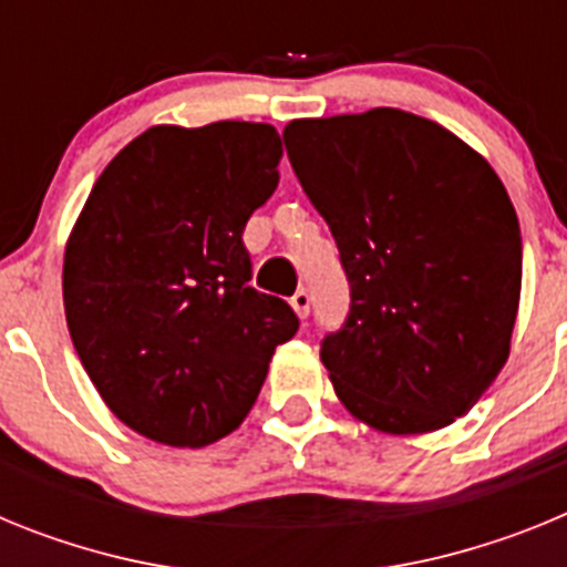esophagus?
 Wrapping results in <instances>:
<instances>
[{"label": "esophagus", "instance_id": "34e87169", "mask_svg": "<svg viewBox=\"0 0 567 567\" xmlns=\"http://www.w3.org/2000/svg\"><path fill=\"white\" fill-rule=\"evenodd\" d=\"M289 303H292V309H295V312H298V318H307V315H309V303H312V298H309L307 289H298V292L292 295V300H289Z\"/></svg>", "mask_w": 567, "mask_h": 567}]
</instances>
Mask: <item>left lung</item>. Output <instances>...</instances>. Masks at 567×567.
<instances>
[{"instance_id":"obj_1","label":"left lung","mask_w":567,"mask_h":567,"mask_svg":"<svg viewBox=\"0 0 567 567\" xmlns=\"http://www.w3.org/2000/svg\"><path fill=\"white\" fill-rule=\"evenodd\" d=\"M284 142L352 289L320 343L334 394L385 434L452 425L511 352L523 238L503 182L457 135L394 107L298 118Z\"/></svg>"}]
</instances>
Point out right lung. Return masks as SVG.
<instances>
[{"label":"right lung","instance_id":"right-lung-1","mask_svg":"<svg viewBox=\"0 0 567 567\" xmlns=\"http://www.w3.org/2000/svg\"><path fill=\"white\" fill-rule=\"evenodd\" d=\"M272 124H158L90 189L68 238L64 315L84 372L142 437L202 449L258 400L287 300L249 287V215L278 187Z\"/></svg>","mask_w":567,"mask_h":567}]
</instances>
